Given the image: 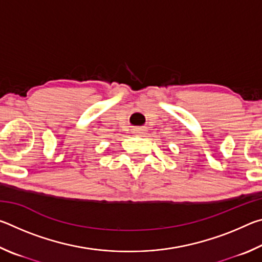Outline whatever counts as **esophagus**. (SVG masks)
I'll return each instance as SVG.
<instances>
[{
	"label": "esophagus",
	"mask_w": 262,
	"mask_h": 262,
	"mask_svg": "<svg viewBox=\"0 0 262 262\" xmlns=\"http://www.w3.org/2000/svg\"><path fill=\"white\" fill-rule=\"evenodd\" d=\"M133 132H134V134L142 136V135H144V134H145V128H143V127H139V128H135V129L133 130Z\"/></svg>",
	"instance_id": "34e87169"
}]
</instances>
